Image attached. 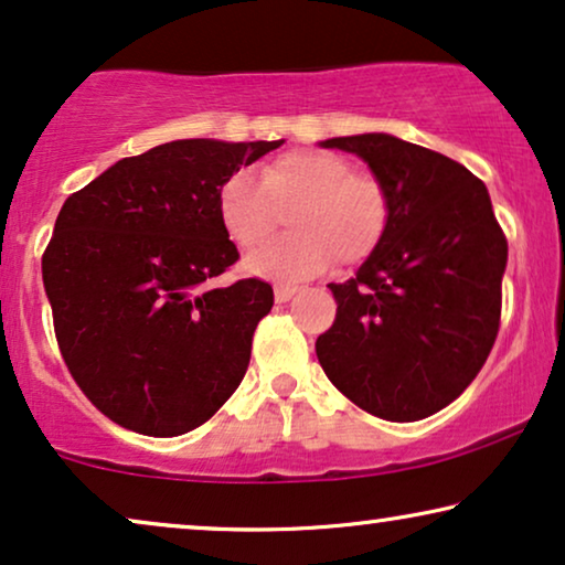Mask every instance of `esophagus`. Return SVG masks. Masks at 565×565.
I'll return each mask as SVG.
<instances>
[{"label":"esophagus","instance_id":"esophagus-1","mask_svg":"<svg viewBox=\"0 0 565 565\" xmlns=\"http://www.w3.org/2000/svg\"><path fill=\"white\" fill-rule=\"evenodd\" d=\"M298 288H292V285H277L275 288V300L277 303H288V300L296 296Z\"/></svg>","mask_w":565,"mask_h":565}]
</instances>
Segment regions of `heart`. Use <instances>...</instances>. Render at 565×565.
Returning <instances> with one entry per match:
<instances>
[{
  "mask_svg": "<svg viewBox=\"0 0 565 565\" xmlns=\"http://www.w3.org/2000/svg\"><path fill=\"white\" fill-rule=\"evenodd\" d=\"M218 221L236 246L273 234L280 211L292 234L246 254V273L275 282H298L334 265L367 259L388 228V192L373 174L354 172L342 153L300 149L267 161L259 180L234 172L221 184Z\"/></svg>",
  "mask_w": 565,
  "mask_h": 565,
  "instance_id": "b5f03b06",
  "label": "heart"
}]
</instances>
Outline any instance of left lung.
Returning a JSON list of instances; mask_svg holds the SVG:
<instances>
[{
  "label": "left lung",
  "mask_w": 565,
  "mask_h": 565,
  "mask_svg": "<svg viewBox=\"0 0 565 565\" xmlns=\"http://www.w3.org/2000/svg\"><path fill=\"white\" fill-rule=\"evenodd\" d=\"M319 146L365 161L391 211L352 280L329 282L337 319L316 354L352 404L419 422L468 388L497 339L507 238L489 190L458 161L391 134Z\"/></svg>",
  "instance_id": "obj_1"
}]
</instances>
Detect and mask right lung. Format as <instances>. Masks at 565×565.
Returning <instances> with one entry per match:
<instances>
[{"label":"right lung","instance_id":"right-lung-1","mask_svg":"<svg viewBox=\"0 0 565 565\" xmlns=\"http://www.w3.org/2000/svg\"><path fill=\"white\" fill-rule=\"evenodd\" d=\"M282 143L182 138L66 198L43 254L45 296L68 373L120 427L184 435L242 383L275 296L257 277L211 285L238 259L215 200Z\"/></svg>","mask_w":565,"mask_h":565}]
</instances>
